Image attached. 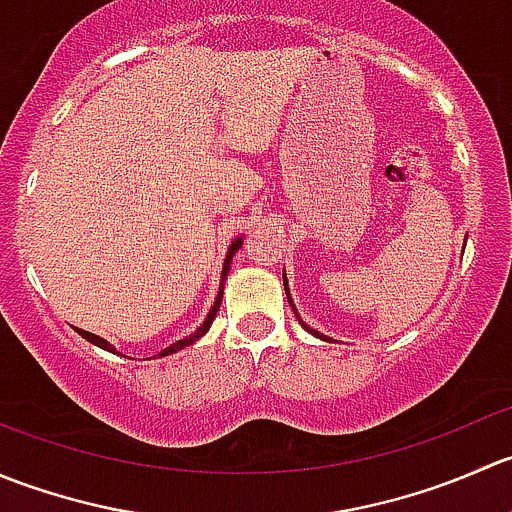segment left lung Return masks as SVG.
Wrapping results in <instances>:
<instances>
[{"label":"left lung","mask_w":512,"mask_h":512,"mask_svg":"<svg viewBox=\"0 0 512 512\" xmlns=\"http://www.w3.org/2000/svg\"><path fill=\"white\" fill-rule=\"evenodd\" d=\"M285 289H287V282H285ZM287 299H289V297H287ZM289 304H292V299H289ZM294 314H297V312H294ZM299 324H302V327H304V329H307V332L317 334V337H322V339H324V334H319V332H314V329H309V327H307V324H304V322H302V319H299Z\"/></svg>","instance_id":"obj_1"}]
</instances>
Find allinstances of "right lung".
<instances>
[{
  "instance_id": "add662e5",
  "label": "right lung",
  "mask_w": 512,
  "mask_h": 512,
  "mask_svg": "<svg viewBox=\"0 0 512 512\" xmlns=\"http://www.w3.org/2000/svg\"><path fill=\"white\" fill-rule=\"evenodd\" d=\"M242 245V237H237L235 242H232V247H230V252H227V257H225V267H223V277H227V267H230V257H232V252L237 250V247ZM220 302H223V292L218 294V299H215V304H213V309H210V314H208V319H205L203 322V327L198 329V332L195 334H190V337H185V339H180V342H175V344H170L168 349H163V352H160L158 356H168V354H173V352H178V349H183V347H190V344L193 342H198L200 337H203L205 332H208L210 329V324H213V319H215V314H218V309H220ZM76 332L81 334V337L84 339H89L91 344H96V347H101V349H106V352H116V349L111 347V344L108 342H103L101 337H96V334H91V332H84V329H76Z\"/></svg>"
}]
</instances>
